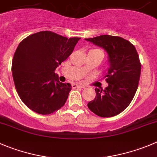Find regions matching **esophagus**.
Segmentation results:
<instances>
[{"label":"esophagus","instance_id":"1","mask_svg":"<svg viewBox=\"0 0 157 157\" xmlns=\"http://www.w3.org/2000/svg\"><path fill=\"white\" fill-rule=\"evenodd\" d=\"M72 87L73 88H84V86H80V85H78V84H74L72 85Z\"/></svg>","mask_w":157,"mask_h":157}]
</instances>
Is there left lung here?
Here are the masks:
<instances>
[{
    "label": "left lung",
    "instance_id": "1",
    "mask_svg": "<svg viewBox=\"0 0 157 157\" xmlns=\"http://www.w3.org/2000/svg\"><path fill=\"white\" fill-rule=\"evenodd\" d=\"M86 40L106 51L110 65L105 76L108 86L104 90L95 89L96 96L88 107L101 117L116 116L130 104L138 88L141 64L136 49L118 36L105 35Z\"/></svg>",
    "mask_w": 157,
    "mask_h": 157
}]
</instances>
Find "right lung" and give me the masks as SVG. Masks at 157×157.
<instances>
[{
	"label": "right lung",
	"instance_id": "add662e5",
	"mask_svg": "<svg viewBox=\"0 0 157 157\" xmlns=\"http://www.w3.org/2000/svg\"><path fill=\"white\" fill-rule=\"evenodd\" d=\"M80 39L44 31L29 35L17 46L11 66L13 79L20 98L32 111L48 115L65 105L71 86L60 82L55 71Z\"/></svg>",
	"mask_w": 157,
	"mask_h": 157
}]
</instances>
